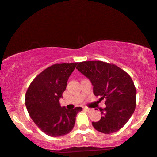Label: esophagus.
<instances>
[{
	"label": "esophagus",
	"mask_w": 157,
	"mask_h": 157,
	"mask_svg": "<svg viewBox=\"0 0 157 157\" xmlns=\"http://www.w3.org/2000/svg\"><path fill=\"white\" fill-rule=\"evenodd\" d=\"M84 110H86V111H87V112H91V111H93V108H87V107H85V108H84Z\"/></svg>",
	"instance_id": "esophagus-1"
}]
</instances>
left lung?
<instances>
[{
    "label": "left lung",
    "instance_id": "obj_1",
    "mask_svg": "<svg viewBox=\"0 0 157 157\" xmlns=\"http://www.w3.org/2000/svg\"><path fill=\"white\" fill-rule=\"evenodd\" d=\"M76 68L90 80L94 95L106 99V107L100 109L103 116L92 123L94 128L107 134L120 130L136 108V90L131 77L115 64L102 61L82 62Z\"/></svg>",
    "mask_w": 157,
    "mask_h": 157
}]
</instances>
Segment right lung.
Returning <instances> with one entry per match:
<instances>
[{
  "mask_svg": "<svg viewBox=\"0 0 157 157\" xmlns=\"http://www.w3.org/2000/svg\"><path fill=\"white\" fill-rule=\"evenodd\" d=\"M77 64V62L53 64L37 75L26 91L25 103L29 116L49 136H62L70 133L77 114L82 110L81 107L68 110L59 103L69 77Z\"/></svg>",
  "mask_w": 157,
  "mask_h": 157,
  "instance_id": "right-lung-1",
  "label": "right lung"
}]
</instances>
